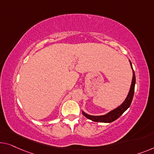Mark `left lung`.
Here are the masks:
<instances>
[{
  "mask_svg": "<svg viewBox=\"0 0 154 154\" xmlns=\"http://www.w3.org/2000/svg\"><path fill=\"white\" fill-rule=\"evenodd\" d=\"M129 62L131 64V67L133 70V78H132V82H131V88H130L129 92H128V94L127 98H126L125 100L124 101L122 104L120 106H119L118 108L113 109V111H110L105 115H103V116H91V115H88L85 113V112L82 111V113H83V115L86 117V118L93 122L110 123L117 120L118 118H120L122 115L123 114L124 112L128 109V107L130 106L131 104L133 97H134L135 84H136V75H135L134 70L133 69L132 63L130 61Z\"/></svg>",
  "mask_w": 154,
  "mask_h": 154,
  "instance_id": "8db88e82",
  "label": "left lung"
}]
</instances>
